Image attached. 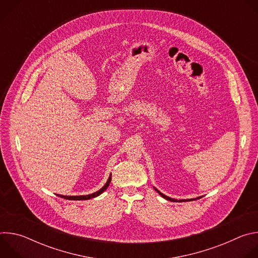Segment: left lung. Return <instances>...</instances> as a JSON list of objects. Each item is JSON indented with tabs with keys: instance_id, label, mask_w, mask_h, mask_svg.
<instances>
[{
	"instance_id": "obj_1",
	"label": "left lung",
	"mask_w": 258,
	"mask_h": 258,
	"mask_svg": "<svg viewBox=\"0 0 258 258\" xmlns=\"http://www.w3.org/2000/svg\"><path fill=\"white\" fill-rule=\"evenodd\" d=\"M156 191H157V193H159L164 199H166V200H168V201H172V202H185V201H192V200H194V199H187V200H179V201H177L176 199H172V198H169V197H167V196H165L164 194H162V193H160L157 189H155ZM199 198H201V197H198L197 199H199Z\"/></svg>"
}]
</instances>
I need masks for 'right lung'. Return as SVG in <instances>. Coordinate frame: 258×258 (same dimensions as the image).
I'll return each mask as SVG.
<instances>
[{
	"label": "right lung",
	"instance_id": "obj_1",
	"mask_svg": "<svg viewBox=\"0 0 258 258\" xmlns=\"http://www.w3.org/2000/svg\"><path fill=\"white\" fill-rule=\"evenodd\" d=\"M110 181H111V175L109 176L107 182L105 183L104 187H103L102 189H100L99 191H97V192H95V193H93V194H90V195H86V196H63V195H58V196L61 197V198H64V199H68V200H89V199H91V198H95V197L101 195V194L108 188Z\"/></svg>",
	"mask_w": 258,
	"mask_h": 258
}]
</instances>
